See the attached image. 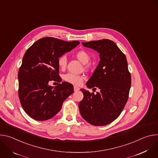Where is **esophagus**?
<instances>
[{"instance_id":"1","label":"esophagus","mask_w":158,"mask_h":158,"mask_svg":"<svg viewBox=\"0 0 158 158\" xmlns=\"http://www.w3.org/2000/svg\"><path fill=\"white\" fill-rule=\"evenodd\" d=\"M79 90H80V88H79V87H76V86H74V91L75 92L78 91H79Z\"/></svg>"}]
</instances>
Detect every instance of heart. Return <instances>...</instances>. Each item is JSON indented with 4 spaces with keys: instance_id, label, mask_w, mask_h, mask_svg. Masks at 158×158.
<instances>
[{
    "instance_id": "obj_1",
    "label": "heart",
    "mask_w": 158,
    "mask_h": 158,
    "mask_svg": "<svg viewBox=\"0 0 158 158\" xmlns=\"http://www.w3.org/2000/svg\"><path fill=\"white\" fill-rule=\"evenodd\" d=\"M76 57L83 64H87L91 59V57L87 52L84 50H81L76 53ZM67 59L65 55H62L58 58V65L61 69H64L67 65ZM85 77L82 75H77L73 73H67L64 76L65 81L76 85H80L82 84Z\"/></svg>"
}]
</instances>
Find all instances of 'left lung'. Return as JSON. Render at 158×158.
I'll use <instances>...</instances> for the list:
<instances>
[{"instance_id":"8db88e82","label":"left lung","mask_w":158,"mask_h":158,"mask_svg":"<svg viewBox=\"0 0 158 158\" xmlns=\"http://www.w3.org/2000/svg\"><path fill=\"white\" fill-rule=\"evenodd\" d=\"M82 44L99 53V65L86 85L89 88L97 87L101 91L94 94L81 89L84 98L79 104V111L89 124L105 126L119 116L127 101L131 85L127 62L124 54L110 40Z\"/></svg>"}]
</instances>
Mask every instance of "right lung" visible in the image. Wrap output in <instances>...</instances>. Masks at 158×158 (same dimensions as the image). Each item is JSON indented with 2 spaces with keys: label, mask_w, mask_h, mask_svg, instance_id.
<instances>
[{
  "label": "right lung",
  "mask_w": 158,
  "mask_h": 158,
  "mask_svg": "<svg viewBox=\"0 0 158 158\" xmlns=\"http://www.w3.org/2000/svg\"><path fill=\"white\" fill-rule=\"evenodd\" d=\"M79 44L46 37L26 51L18 73V94L21 106L32 119L46 121L60 110L63 102L74 92L73 85L62 82L55 87L50 81H61L58 58Z\"/></svg>",
  "instance_id": "right-lung-1"
}]
</instances>
